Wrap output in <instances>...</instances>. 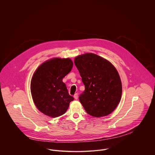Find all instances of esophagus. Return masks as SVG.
<instances>
[{
    "instance_id": "34e87169",
    "label": "esophagus",
    "mask_w": 155,
    "mask_h": 155,
    "mask_svg": "<svg viewBox=\"0 0 155 155\" xmlns=\"http://www.w3.org/2000/svg\"><path fill=\"white\" fill-rule=\"evenodd\" d=\"M74 99H76V100H77L78 98V93H76L74 95Z\"/></svg>"
}]
</instances>
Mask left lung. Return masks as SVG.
<instances>
[{"mask_svg": "<svg viewBox=\"0 0 155 155\" xmlns=\"http://www.w3.org/2000/svg\"><path fill=\"white\" fill-rule=\"evenodd\" d=\"M85 85L79 99L89 114L98 117L107 116L120 102L122 84L117 71L110 63L92 53L74 58Z\"/></svg>", "mask_w": 155, "mask_h": 155, "instance_id": "left-lung-1", "label": "left lung"}]
</instances>
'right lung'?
I'll return each instance as SVG.
<instances>
[{
    "instance_id": "right-lung-1",
    "label": "right lung",
    "mask_w": 155,
    "mask_h": 155,
    "mask_svg": "<svg viewBox=\"0 0 155 155\" xmlns=\"http://www.w3.org/2000/svg\"><path fill=\"white\" fill-rule=\"evenodd\" d=\"M73 65L70 58H54L35 71L31 81V95L37 108L45 114L52 117L63 114L74 100L63 82Z\"/></svg>"
}]
</instances>
